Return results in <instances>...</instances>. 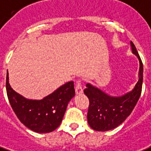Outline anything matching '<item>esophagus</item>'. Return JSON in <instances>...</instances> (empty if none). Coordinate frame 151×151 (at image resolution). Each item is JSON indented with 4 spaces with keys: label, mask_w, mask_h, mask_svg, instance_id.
Masks as SVG:
<instances>
[{
    "label": "esophagus",
    "mask_w": 151,
    "mask_h": 151,
    "mask_svg": "<svg viewBox=\"0 0 151 151\" xmlns=\"http://www.w3.org/2000/svg\"><path fill=\"white\" fill-rule=\"evenodd\" d=\"M83 93V87H82L81 83L79 80L76 82V94L77 95H79V94H82Z\"/></svg>",
    "instance_id": "esophagus-1"
}]
</instances>
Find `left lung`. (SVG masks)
Here are the masks:
<instances>
[{"label":"left lung","mask_w":151,"mask_h":151,"mask_svg":"<svg viewBox=\"0 0 151 151\" xmlns=\"http://www.w3.org/2000/svg\"><path fill=\"white\" fill-rule=\"evenodd\" d=\"M132 53L139 61V80L135 87L122 96H110L91 83L86 85L84 94L89 99L87 122L92 129L106 132L116 128L126 120L135 108L141 95L143 79V66L136 48L131 42Z\"/></svg>","instance_id":"1"}]
</instances>
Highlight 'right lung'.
<instances>
[{
	"mask_svg": "<svg viewBox=\"0 0 151 151\" xmlns=\"http://www.w3.org/2000/svg\"><path fill=\"white\" fill-rule=\"evenodd\" d=\"M6 77V91L9 103L21 122L38 133L51 132L62 121L70 100L75 96L74 83L68 82L41 100L24 98L12 88Z\"/></svg>",
	"mask_w": 151,
	"mask_h": 151,
	"instance_id": "1",
	"label": "right lung"
}]
</instances>
